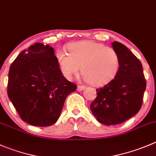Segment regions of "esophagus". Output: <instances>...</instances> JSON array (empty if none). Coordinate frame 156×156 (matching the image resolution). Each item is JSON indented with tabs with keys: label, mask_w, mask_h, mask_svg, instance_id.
Here are the masks:
<instances>
[{
	"label": "esophagus",
	"mask_w": 156,
	"mask_h": 156,
	"mask_svg": "<svg viewBox=\"0 0 156 156\" xmlns=\"http://www.w3.org/2000/svg\"><path fill=\"white\" fill-rule=\"evenodd\" d=\"M84 88H85V87H84V86L78 85V87H77V90H78V91H82V90H84Z\"/></svg>",
	"instance_id": "1"
}]
</instances>
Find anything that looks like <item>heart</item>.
<instances>
[{
    "mask_svg": "<svg viewBox=\"0 0 156 156\" xmlns=\"http://www.w3.org/2000/svg\"><path fill=\"white\" fill-rule=\"evenodd\" d=\"M69 53L56 52V59L62 72L72 79L81 71L83 78L93 86L108 84L120 69V57L113 49L90 40L75 42L68 46Z\"/></svg>",
    "mask_w": 156,
    "mask_h": 156,
    "instance_id": "heart-1",
    "label": "heart"
}]
</instances>
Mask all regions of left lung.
<instances>
[{
    "instance_id": "obj_1",
    "label": "left lung",
    "mask_w": 156,
    "mask_h": 156,
    "mask_svg": "<svg viewBox=\"0 0 156 156\" xmlns=\"http://www.w3.org/2000/svg\"><path fill=\"white\" fill-rule=\"evenodd\" d=\"M112 47L120 57V69L110 82L97 89L98 96L90 106L97 120L107 126L121 123L136 114L146 87L140 60L119 42H113Z\"/></svg>"
}]
</instances>
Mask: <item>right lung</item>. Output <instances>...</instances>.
Here are the masks:
<instances>
[{"label": "right lung", "mask_w": 156, "mask_h": 156, "mask_svg": "<svg viewBox=\"0 0 156 156\" xmlns=\"http://www.w3.org/2000/svg\"><path fill=\"white\" fill-rule=\"evenodd\" d=\"M76 84L62 74L54 49L36 43L22 51L10 67L7 94L20 116L36 126L58 120L68 95Z\"/></svg>", "instance_id": "add662e5"}]
</instances>
